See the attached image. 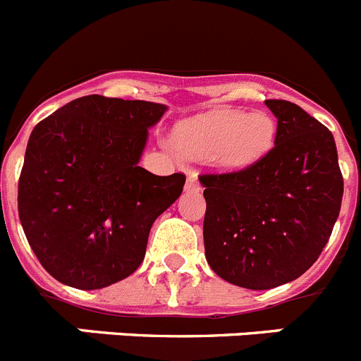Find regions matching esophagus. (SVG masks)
<instances>
[{
  "mask_svg": "<svg viewBox=\"0 0 361 361\" xmlns=\"http://www.w3.org/2000/svg\"><path fill=\"white\" fill-rule=\"evenodd\" d=\"M184 190L188 191V193H197V191H200V183H198V178L195 173H190L186 178V188Z\"/></svg>",
  "mask_w": 361,
  "mask_h": 361,
  "instance_id": "34e87169",
  "label": "esophagus"
}]
</instances>
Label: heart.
I'll use <instances>...</instances> for the list:
<instances>
[{
    "label": "heart",
    "mask_w": 361,
    "mask_h": 361,
    "mask_svg": "<svg viewBox=\"0 0 361 361\" xmlns=\"http://www.w3.org/2000/svg\"><path fill=\"white\" fill-rule=\"evenodd\" d=\"M276 121L267 112L214 109L177 123L173 145L183 157L214 159L224 168H243L270 150Z\"/></svg>",
    "instance_id": "heart-1"
}]
</instances>
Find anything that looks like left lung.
Returning a JSON list of instances; mask_svg holds the SVG:
<instances>
[{
	"label": "left lung",
	"mask_w": 361,
	"mask_h": 361,
	"mask_svg": "<svg viewBox=\"0 0 361 361\" xmlns=\"http://www.w3.org/2000/svg\"><path fill=\"white\" fill-rule=\"evenodd\" d=\"M264 105L277 120L272 150L245 170L200 177L207 263L247 290L302 276L331 236L343 195L331 132L292 102Z\"/></svg>",
	"instance_id": "left-lung-1"
}]
</instances>
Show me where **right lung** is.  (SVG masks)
<instances>
[{"instance_id": "right-lung-1", "label": "right lung", "mask_w": 361, "mask_h": 361, "mask_svg": "<svg viewBox=\"0 0 361 361\" xmlns=\"http://www.w3.org/2000/svg\"><path fill=\"white\" fill-rule=\"evenodd\" d=\"M166 105L100 94L77 98L35 125L21 178L19 220L46 272L100 290L137 270L159 214L186 177L140 166Z\"/></svg>"}]
</instances>
